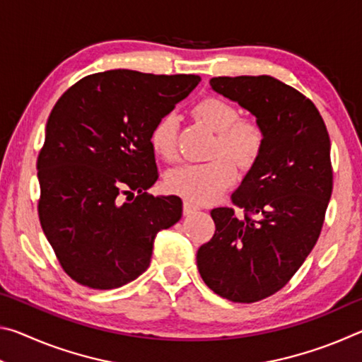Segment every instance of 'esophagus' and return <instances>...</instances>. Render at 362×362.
Wrapping results in <instances>:
<instances>
[{
    "label": "esophagus",
    "instance_id": "1",
    "mask_svg": "<svg viewBox=\"0 0 362 362\" xmlns=\"http://www.w3.org/2000/svg\"><path fill=\"white\" fill-rule=\"evenodd\" d=\"M194 212H198V207L189 203V201H185L183 203V216H192Z\"/></svg>",
    "mask_w": 362,
    "mask_h": 362
}]
</instances>
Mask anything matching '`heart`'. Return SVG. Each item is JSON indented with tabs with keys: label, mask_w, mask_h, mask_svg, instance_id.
<instances>
[{
	"label": "heart",
	"mask_w": 362,
	"mask_h": 362,
	"mask_svg": "<svg viewBox=\"0 0 362 362\" xmlns=\"http://www.w3.org/2000/svg\"><path fill=\"white\" fill-rule=\"evenodd\" d=\"M196 113L214 132H217L212 148V156L217 158L209 163L185 164L169 170L166 187L189 203L206 204L233 185L236 179L233 160L243 169L254 166L265 146V132L259 122L241 119L240 110L220 97H206L196 105ZM150 145L161 158H175V113L169 112L156 121L150 134Z\"/></svg>",
	"instance_id": "obj_1"
}]
</instances>
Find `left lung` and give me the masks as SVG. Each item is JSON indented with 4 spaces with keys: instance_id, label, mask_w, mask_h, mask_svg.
<instances>
[{
    "instance_id": "1",
    "label": "left lung",
    "mask_w": 362,
    "mask_h": 362,
    "mask_svg": "<svg viewBox=\"0 0 362 362\" xmlns=\"http://www.w3.org/2000/svg\"><path fill=\"white\" fill-rule=\"evenodd\" d=\"M209 83L255 116L265 146L231 194L244 214L211 211L216 233L198 249L196 263L217 296L254 303L283 289L320 238L332 194L330 140L315 103L276 78L218 76Z\"/></svg>"
}]
</instances>
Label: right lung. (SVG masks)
<instances>
[{
    "mask_svg": "<svg viewBox=\"0 0 362 362\" xmlns=\"http://www.w3.org/2000/svg\"><path fill=\"white\" fill-rule=\"evenodd\" d=\"M199 81L108 70L79 79L54 105L36 163L38 214L78 284L105 291L131 283L148 268L156 233L180 220L179 196L146 193L158 180L150 134ZM124 194L133 201L122 202Z\"/></svg>",
    "mask_w": 362,
    "mask_h": 362,
    "instance_id": "1",
    "label": "right lung"
}]
</instances>
